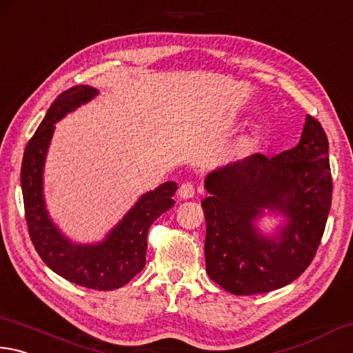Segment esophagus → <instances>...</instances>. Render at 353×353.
Segmentation results:
<instances>
[{
	"label": "esophagus",
	"instance_id": "34e87169",
	"mask_svg": "<svg viewBox=\"0 0 353 353\" xmlns=\"http://www.w3.org/2000/svg\"><path fill=\"white\" fill-rule=\"evenodd\" d=\"M195 195V188L190 183H183L180 189H178V196L183 200H189Z\"/></svg>",
	"mask_w": 353,
	"mask_h": 353
}]
</instances>
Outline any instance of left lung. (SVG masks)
<instances>
[{
  "label": "left lung",
  "instance_id": "8db88e82",
  "mask_svg": "<svg viewBox=\"0 0 353 353\" xmlns=\"http://www.w3.org/2000/svg\"><path fill=\"white\" fill-rule=\"evenodd\" d=\"M205 189L209 277L237 296L285 287L310 265L330 211L325 132L307 116L298 145L273 158L256 153L217 167ZM265 214L283 217L271 234L256 225Z\"/></svg>",
  "mask_w": 353,
  "mask_h": 353
}]
</instances>
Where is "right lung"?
Wrapping results in <instances>:
<instances>
[{
  "label": "right lung",
  "mask_w": 353,
  "mask_h": 353,
  "mask_svg": "<svg viewBox=\"0 0 353 353\" xmlns=\"http://www.w3.org/2000/svg\"><path fill=\"white\" fill-rule=\"evenodd\" d=\"M97 94L90 85H76L55 99L24 150L21 190L29 236L41 261L66 281L108 292L123 287L144 268L148 228L175 205L172 196L178 184L165 181L142 194L101 242H74L54 223L46 208L43 175L55 123Z\"/></svg>",
  "instance_id": "obj_1"
}]
</instances>
